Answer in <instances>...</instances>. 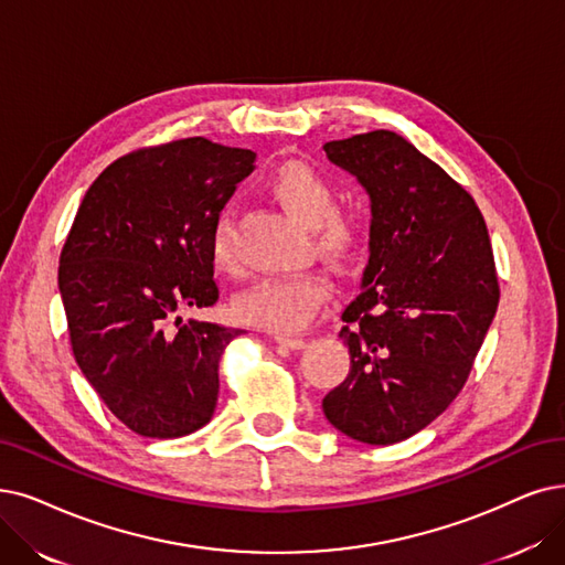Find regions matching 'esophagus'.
Instances as JSON below:
<instances>
[{"label":"esophagus","mask_w":565,"mask_h":565,"mask_svg":"<svg viewBox=\"0 0 565 565\" xmlns=\"http://www.w3.org/2000/svg\"><path fill=\"white\" fill-rule=\"evenodd\" d=\"M274 338H276L278 345H285V348H289V350H301V348H306V338H299V335H282V333H278V335H274Z\"/></svg>","instance_id":"34e87169"}]
</instances>
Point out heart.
<instances>
[{
    "mask_svg": "<svg viewBox=\"0 0 565 565\" xmlns=\"http://www.w3.org/2000/svg\"><path fill=\"white\" fill-rule=\"evenodd\" d=\"M266 194L303 230L312 232L315 247L333 259H352L364 243V224L352 211L335 209L331 180L306 162H285L264 183ZM211 257L222 274H234L236 253L230 217H220L211 234ZM331 285L320 274L266 276L243 289L234 301L236 318L250 327L295 333L310 324L329 301Z\"/></svg>",
    "mask_w": 565,
    "mask_h": 565,
    "instance_id": "heart-1",
    "label": "heart"
}]
</instances>
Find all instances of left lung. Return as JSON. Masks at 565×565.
Wrapping results in <instances>:
<instances>
[{
    "label": "left lung",
    "instance_id": "obj_1",
    "mask_svg": "<svg viewBox=\"0 0 565 565\" xmlns=\"http://www.w3.org/2000/svg\"><path fill=\"white\" fill-rule=\"evenodd\" d=\"M371 199L369 264L338 338L350 371L322 398L352 440L392 445L431 424L466 385L499 308L472 196L396 131L324 143Z\"/></svg>",
    "mask_w": 565,
    "mask_h": 565
}]
</instances>
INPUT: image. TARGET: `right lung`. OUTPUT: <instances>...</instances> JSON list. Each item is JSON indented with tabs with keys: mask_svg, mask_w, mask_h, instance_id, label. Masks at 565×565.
Returning <instances> with one entry per match:
<instances>
[{
	"mask_svg": "<svg viewBox=\"0 0 565 565\" xmlns=\"http://www.w3.org/2000/svg\"><path fill=\"white\" fill-rule=\"evenodd\" d=\"M255 152L183 139L129 152L85 192L60 255L76 364L134 434L180 438L211 422L222 350L243 329L183 322L217 301L211 234Z\"/></svg>",
	"mask_w": 565,
	"mask_h": 565,
	"instance_id": "right-lung-1",
	"label": "right lung"
}]
</instances>
